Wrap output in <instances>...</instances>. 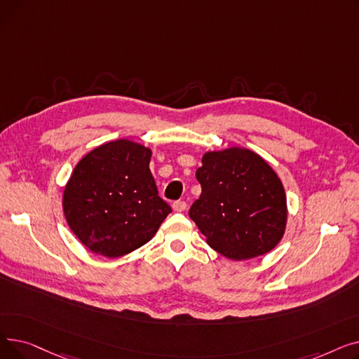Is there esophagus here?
<instances>
[{"mask_svg":"<svg viewBox=\"0 0 359 359\" xmlns=\"http://www.w3.org/2000/svg\"><path fill=\"white\" fill-rule=\"evenodd\" d=\"M186 202L184 201H177V202H175L173 203V210L176 211V212H183L184 210H186Z\"/></svg>","mask_w":359,"mask_h":359,"instance_id":"34e87169","label":"esophagus"}]
</instances>
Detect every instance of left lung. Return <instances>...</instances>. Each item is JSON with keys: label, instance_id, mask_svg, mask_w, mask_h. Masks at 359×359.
Returning <instances> with one entry per match:
<instances>
[{"label": "left lung", "instance_id": "8db88e82", "mask_svg": "<svg viewBox=\"0 0 359 359\" xmlns=\"http://www.w3.org/2000/svg\"><path fill=\"white\" fill-rule=\"evenodd\" d=\"M202 186L189 217L206 243L233 260L271 252L287 227V196L273 168L248 148L208 151L196 170Z\"/></svg>", "mask_w": 359, "mask_h": 359}]
</instances>
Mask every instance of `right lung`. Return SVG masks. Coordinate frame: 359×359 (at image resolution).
<instances>
[{
  "label": "right lung",
  "mask_w": 359,
  "mask_h": 359,
  "mask_svg": "<svg viewBox=\"0 0 359 359\" xmlns=\"http://www.w3.org/2000/svg\"><path fill=\"white\" fill-rule=\"evenodd\" d=\"M151 149L129 140L86 154L64 189L72 233L93 253L121 257L144 246L172 212L149 172Z\"/></svg>",
  "instance_id": "1"
}]
</instances>
